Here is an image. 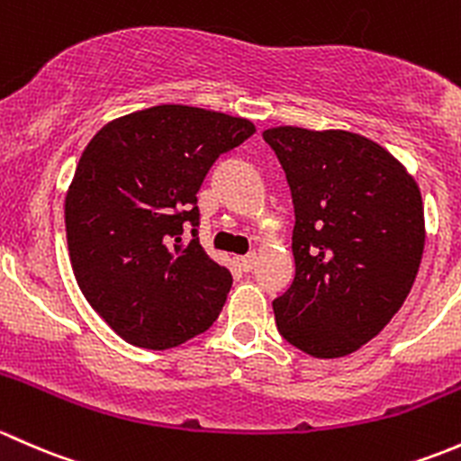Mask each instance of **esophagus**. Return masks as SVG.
I'll use <instances>...</instances> for the list:
<instances>
[{"label":"esophagus","mask_w":461,"mask_h":461,"mask_svg":"<svg viewBox=\"0 0 461 461\" xmlns=\"http://www.w3.org/2000/svg\"><path fill=\"white\" fill-rule=\"evenodd\" d=\"M237 262H240L241 270H246V273H249V270H253V266H255V253L244 255V258H240Z\"/></svg>","instance_id":"34e87169"}]
</instances>
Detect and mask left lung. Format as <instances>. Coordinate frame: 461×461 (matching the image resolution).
<instances>
[{"label":"left lung","instance_id":"8db88e82","mask_svg":"<svg viewBox=\"0 0 461 461\" xmlns=\"http://www.w3.org/2000/svg\"><path fill=\"white\" fill-rule=\"evenodd\" d=\"M293 203L295 279L273 302L288 344L344 357L371 341L411 293L424 253L415 179L386 149L346 131H264Z\"/></svg>","mask_w":461,"mask_h":461}]
</instances>
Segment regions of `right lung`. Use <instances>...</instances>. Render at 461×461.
Here are the masks:
<instances>
[{"label": "right lung", "mask_w": 461, "mask_h": 461, "mask_svg": "<svg viewBox=\"0 0 461 461\" xmlns=\"http://www.w3.org/2000/svg\"><path fill=\"white\" fill-rule=\"evenodd\" d=\"M253 132L241 117L164 104L106 124L82 153L64 206L70 264L128 344L173 348L224 308L232 275L199 244L197 193Z\"/></svg>", "instance_id": "1"}]
</instances>
